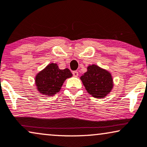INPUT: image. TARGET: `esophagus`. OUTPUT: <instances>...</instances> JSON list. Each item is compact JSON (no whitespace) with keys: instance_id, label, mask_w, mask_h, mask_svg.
<instances>
[{"instance_id":"obj_1","label":"esophagus","mask_w":147,"mask_h":147,"mask_svg":"<svg viewBox=\"0 0 147 147\" xmlns=\"http://www.w3.org/2000/svg\"><path fill=\"white\" fill-rule=\"evenodd\" d=\"M72 75H73L74 77H77L79 75V73H78L77 71H73L72 72Z\"/></svg>"}]
</instances>
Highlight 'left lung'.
Returning <instances> with one entry per match:
<instances>
[{
	"instance_id": "obj_1",
	"label": "left lung",
	"mask_w": 147,
	"mask_h": 147,
	"mask_svg": "<svg viewBox=\"0 0 147 147\" xmlns=\"http://www.w3.org/2000/svg\"><path fill=\"white\" fill-rule=\"evenodd\" d=\"M85 89L95 98H104L112 90V76L107 70L93 64L87 67V71L81 77Z\"/></svg>"
}]
</instances>
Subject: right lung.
<instances>
[{
  "instance_id": "add662e5",
  "label": "right lung",
  "mask_w": 147,
  "mask_h": 147,
  "mask_svg": "<svg viewBox=\"0 0 147 147\" xmlns=\"http://www.w3.org/2000/svg\"><path fill=\"white\" fill-rule=\"evenodd\" d=\"M72 76L68 68L60 70L56 64H50L37 74L35 83L40 94L53 96L59 92L64 81Z\"/></svg>"
}]
</instances>
